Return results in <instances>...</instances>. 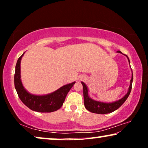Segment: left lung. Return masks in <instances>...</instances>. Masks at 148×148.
Instances as JSON below:
<instances>
[{
  "label": "left lung",
  "instance_id": "left-lung-1",
  "mask_svg": "<svg viewBox=\"0 0 148 148\" xmlns=\"http://www.w3.org/2000/svg\"><path fill=\"white\" fill-rule=\"evenodd\" d=\"M118 52L121 53V51H118ZM128 58L129 62L130 64V61L128 56L125 55ZM133 75V74H132ZM132 82H133V75L132 78L131 79V84L129 88V91L127 93L126 95L116 102H112V103H104V102H100L98 101H96L92 100V98H90L88 96V90L87 88L86 85L84 84V82H82L83 85V90H84V105L85 107L87 110L90 111L91 112L96 113V114H108V113H110L114 112V110H116V109H118L119 107L121 106L123 103H124L126 100L128 98L130 92L131 91V88H132Z\"/></svg>",
  "mask_w": 148,
  "mask_h": 148
}]
</instances>
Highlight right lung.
Here are the masks:
<instances>
[{
    "mask_svg": "<svg viewBox=\"0 0 148 148\" xmlns=\"http://www.w3.org/2000/svg\"><path fill=\"white\" fill-rule=\"evenodd\" d=\"M23 54L18 58L14 77L15 88L20 100L29 109L36 112H51L58 110L62 106L66 95L75 82L65 85L52 94L45 96L30 94L23 88L21 81L20 63Z\"/></svg>",
    "mask_w": 148,
    "mask_h": 148,
    "instance_id": "obj_1",
    "label": "right lung"
}]
</instances>
